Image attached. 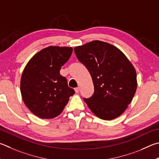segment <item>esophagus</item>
Returning a JSON list of instances; mask_svg holds the SVG:
<instances>
[{
	"instance_id": "esophagus-1",
	"label": "esophagus",
	"mask_w": 159,
	"mask_h": 159,
	"mask_svg": "<svg viewBox=\"0 0 159 159\" xmlns=\"http://www.w3.org/2000/svg\"><path fill=\"white\" fill-rule=\"evenodd\" d=\"M74 90H75V92H76V93H79V90H80V88H76L74 89Z\"/></svg>"
}]
</instances>
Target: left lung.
<instances>
[{
  "label": "left lung",
  "instance_id": "obj_1",
  "mask_svg": "<svg viewBox=\"0 0 159 159\" xmlns=\"http://www.w3.org/2000/svg\"><path fill=\"white\" fill-rule=\"evenodd\" d=\"M74 51L93 81V96L84 99L88 108L102 120H112L120 116L136 92L134 65L119 48L99 40L76 47Z\"/></svg>",
  "mask_w": 159,
  "mask_h": 159
}]
</instances>
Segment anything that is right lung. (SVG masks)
<instances>
[{"instance_id":"add662e5","label":"right lung","mask_w":159,"mask_h":159,"mask_svg":"<svg viewBox=\"0 0 159 159\" xmlns=\"http://www.w3.org/2000/svg\"><path fill=\"white\" fill-rule=\"evenodd\" d=\"M72 51V47H67L44 48L31 57L23 71L20 83L22 99L41 119L58 116L75 93L66 78L60 74Z\"/></svg>"}]
</instances>
